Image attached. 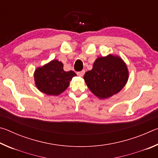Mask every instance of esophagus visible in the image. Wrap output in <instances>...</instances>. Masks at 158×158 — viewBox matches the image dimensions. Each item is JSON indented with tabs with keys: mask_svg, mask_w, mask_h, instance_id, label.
I'll list each match as a JSON object with an SVG mask.
<instances>
[{
	"mask_svg": "<svg viewBox=\"0 0 158 158\" xmlns=\"http://www.w3.org/2000/svg\"><path fill=\"white\" fill-rule=\"evenodd\" d=\"M77 75H78L79 77H83V76L84 75V74H85V71L84 70H82L81 72H78V73H77Z\"/></svg>",
	"mask_w": 158,
	"mask_h": 158,
	"instance_id": "34e87169",
	"label": "esophagus"
}]
</instances>
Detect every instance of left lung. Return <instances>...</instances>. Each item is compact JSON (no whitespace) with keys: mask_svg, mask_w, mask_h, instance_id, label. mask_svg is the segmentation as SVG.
<instances>
[{"mask_svg":"<svg viewBox=\"0 0 158 158\" xmlns=\"http://www.w3.org/2000/svg\"><path fill=\"white\" fill-rule=\"evenodd\" d=\"M129 78L126 63L117 55L98 57L93 69L85 73L84 79L96 97L105 100L118 93Z\"/></svg>","mask_w":158,"mask_h":158,"instance_id":"obj_1","label":"left lung"}]
</instances>
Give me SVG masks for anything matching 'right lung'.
<instances>
[{
    "label": "right lung",
    "instance_id": "obj_1",
    "mask_svg": "<svg viewBox=\"0 0 158 158\" xmlns=\"http://www.w3.org/2000/svg\"><path fill=\"white\" fill-rule=\"evenodd\" d=\"M33 76L35 84L40 91L48 95L57 96L68 89L69 81L77 74L72 70H64L63 63L54 59L38 67Z\"/></svg>",
    "mask_w": 158,
    "mask_h": 158
}]
</instances>
